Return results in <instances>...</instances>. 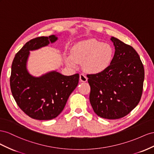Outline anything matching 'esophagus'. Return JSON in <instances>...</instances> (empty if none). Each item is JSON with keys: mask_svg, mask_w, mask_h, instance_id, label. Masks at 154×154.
<instances>
[{"mask_svg": "<svg viewBox=\"0 0 154 154\" xmlns=\"http://www.w3.org/2000/svg\"><path fill=\"white\" fill-rule=\"evenodd\" d=\"M79 79L81 82H86L87 80H88V78L86 77L85 75L81 73V74H80V75H79Z\"/></svg>", "mask_w": 154, "mask_h": 154, "instance_id": "esophagus-1", "label": "esophagus"}]
</instances>
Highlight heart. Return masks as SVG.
Here are the masks:
<instances>
[{"label": "heart", "mask_w": 154, "mask_h": 154, "mask_svg": "<svg viewBox=\"0 0 154 154\" xmlns=\"http://www.w3.org/2000/svg\"><path fill=\"white\" fill-rule=\"evenodd\" d=\"M114 54V49L110 45L90 38L76 43L72 48L71 54L65 56L64 60L72 67L82 63L85 71L97 74L108 68Z\"/></svg>", "instance_id": "obj_1"}]
</instances>
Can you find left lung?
Returning <instances> with one entry per match:
<instances>
[{"mask_svg": "<svg viewBox=\"0 0 154 154\" xmlns=\"http://www.w3.org/2000/svg\"><path fill=\"white\" fill-rule=\"evenodd\" d=\"M110 40L116 50L110 66L105 71L87 75V77L94 112L104 119H117L128 115L139 103L144 69L132 47L113 37Z\"/></svg>", "mask_w": 154, "mask_h": 154, "instance_id": "1", "label": "left lung"}]
</instances>
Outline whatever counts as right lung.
<instances>
[{
    "mask_svg": "<svg viewBox=\"0 0 154 154\" xmlns=\"http://www.w3.org/2000/svg\"><path fill=\"white\" fill-rule=\"evenodd\" d=\"M57 39L55 35L32 39L25 44L13 60L10 77L13 97L22 110L34 119L50 120L57 117L78 85L79 73L66 76L51 71L35 77L28 72L29 51L47 46Z\"/></svg>",
    "mask_w": 154,
    "mask_h": 154,
    "instance_id": "add662e5",
    "label": "right lung"
}]
</instances>
